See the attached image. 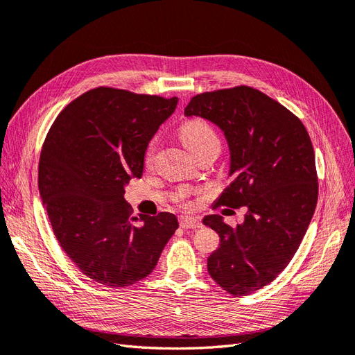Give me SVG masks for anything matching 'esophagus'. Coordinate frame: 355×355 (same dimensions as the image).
I'll use <instances>...</instances> for the list:
<instances>
[{
  "label": "esophagus",
  "instance_id": "obj_1",
  "mask_svg": "<svg viewBox=\"0 0 355 355\" xmlns=\"http://www.w3.org/2000/svg\"><path fill=\"white\" fill-rule=\"evenodd\" d=\"M179 223H180V228L184 230H198L202 227V223L194 218H180Z\"/></svg>",
  "mask_w": 355,
  "mask_h": 355
}]
</instances>
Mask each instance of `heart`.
I'll return each instance as SVG.
<instances>
[{"label": "heart", "mask_w": 355, "mask_h": 355, "mask_svg": "<svg viewBox=\"0 0 355 355\" xmlns=\"http://www.w3.org/2000/svg\"><path fill=\"white\" fill-rule=\"evenodd\" d=\"M179 137L182 144L187 146V149L192 155L209 146H219L220 144L219 136L216 132H214V128L207 121L200 120V118H194V120H189L182 124L179 128ZM157 145H158L157 139H153L148 145L146 157H145L148 164L153 161Z\"/></svg>", "instance_id": "b5f03b06"}]
</instances>
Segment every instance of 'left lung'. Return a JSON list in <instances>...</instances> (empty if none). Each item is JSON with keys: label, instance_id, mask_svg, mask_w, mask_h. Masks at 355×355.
<instances>
[{"label": "left lung", "instance_id": "obj_1", "mask_svg": "<svg viewBox=\"0 0 355 355\" xmlns=\"http://www.w3.org/2000/svg\"><path fill=\"white\" fill-rule=\"evenodd\" d=\"M185 115L214 123L228 141L231 182L216 207H244L245 214L234 228L220 214L202 219L220 239L207 271L228 293L247 296L288 265L313 219L318 198L313 144L293 112L249 85L197 94Z\"/></svg>", "mask_w": 355, "mask_h": 355}]
</instances>
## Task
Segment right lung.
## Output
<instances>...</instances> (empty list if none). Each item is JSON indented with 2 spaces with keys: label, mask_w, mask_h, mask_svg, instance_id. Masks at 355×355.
I'll return each mask as SVG.
<instances>
[{
  "label": "right lung",
  "mask_w": 355,
  "mask_h": 355,
  "mask_svg": "<svg viewBox=\"0 0 355 355\" xmlns=\"http://www.w3.org/2000/svg\"><path fill=\"white\" fill-rule=\"evenodd\" d=\"M178 98L98 87L58 115L42 144L38 188L53 232L93 282L127 287L153 272L178 230L175 214H139L124 187L141 178L144 157Z\"/></svg>",
  "instance_id": "add662e5"
}]
</instances>
